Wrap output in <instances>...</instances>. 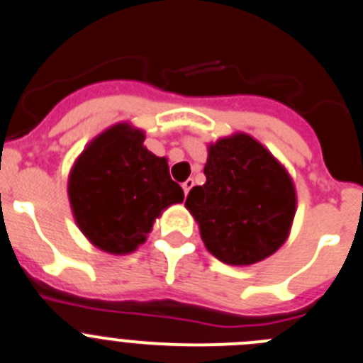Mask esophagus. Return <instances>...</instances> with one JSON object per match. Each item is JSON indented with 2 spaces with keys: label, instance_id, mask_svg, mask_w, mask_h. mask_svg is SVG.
Returning a JSON list of instances; mask_svg holds the SVG:
<instances>
[{
  "label": "esophagus",
  "instance_id": "obj_1",
  "mask_svg": "<svg viewBox=\"0 0 363 363\" xmlns=\"http://www.w3.org/2000/svg\"><path fill=\"white\" fill-rule=\"evenodd\" d=\"M182 187H184V192H185V196L189 194V191H191L192 187H194V179L192 178H189L187 182H184V185H182Z\"/></svg>",
  "mask_w": 363,
  "mask_h": 363
}]
</instances>
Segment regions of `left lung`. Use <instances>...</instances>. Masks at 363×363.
I'll list each match as a JSON object with an SVG mask.
<instances>
[{"instance_id": "obj_1", "label": "left lung", "mask_w": 363, "mask_h": 363, "mask_svg": "<svg viewBox=\"0 0 363 363\" xmlns=\"http://www.w3.org/2000/svg\"><path fill=\"white\" fill-rule=\"evenodd\" d=\"M207 182L185 201L207 250L227 264L248 266L284 245L297 194L291 176L262 144L235 133L208 145Z\"/></svg>"}]
</instances>
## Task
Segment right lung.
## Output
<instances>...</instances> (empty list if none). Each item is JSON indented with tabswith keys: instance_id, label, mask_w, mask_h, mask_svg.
I'll return each mask as SVG.
<instances>
[{
	"instance_id": "add662e5",
	"label": "right lung",
	"mask_w": 363,
	"mask_h": 363,
	"mask_svg": "<svg viewBox=\"0 0 363 363\" xmlns=\"http://www.w3.org/2000/svg\"><path fill=\"white\" fill-rule=\"evenodd\" d=\"M144 138V131L128 122L111 125L89 142L69 172L73 218L108 254L135 252L162 211L184 201L167 158L147 151Z\"/></svg>"
}]
</instances>
